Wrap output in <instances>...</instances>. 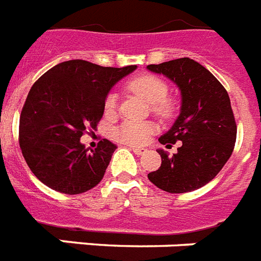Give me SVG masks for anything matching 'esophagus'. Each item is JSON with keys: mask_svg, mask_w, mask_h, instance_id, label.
Returning <instances> with one entry per match:
<instances>
[{"mask_svg": "<svg viewBox=\"0 0 261 261\" xmlns=\"http://www.w3.org/2000/svg\"><path fill=\"white\" fill-rule=\"evenodd\" d=\"M136 155H144L145 153V149H143V148H130Z\"/></svg>", "mask_w": 261, "mask_h": 261, "instance_id": "esophagus-1", "label": "esophagus"}]
</instances>
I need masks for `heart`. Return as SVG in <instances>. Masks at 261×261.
Instances as JSON below:
<instances>
[{"instance_id":"b5f03b06","label":"heart","mask_w":261,"mask_h":261,"mask_svg":"<svg viewBox=\"0 0 261 261\" xmlns=\"http://www.w3.org/2000/svg\"><path fill=\"white\" fill-rule=\"evenodd\" d=\"M130 90L137 93L145 99L148 103L153 105V112L160 117L170 116L172 106L171 102L166 99L167 85L158 76L153 75H144L139 78L133 79L129 83ZM117 103V95L110 93L105 99V109L108 112L113 110ZM153 132V126L147 122H139V121H125L114 130V137L118 141L129 145H143L147 143L149 135Z\"/></svg>"}]
</instances>
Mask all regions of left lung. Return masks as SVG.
Instances as JSON below:
<instances>
[{"label":"left lung","mask_w":261,"mask_h":261,"mask_svg":"<svg viewBox=\"0 0 261 261\" xmlns=\"http://www.w3.org/2000/svg\"><path fill=\"white\" fill-rule=\"evenodd\" d=\"M147 70L164 75L180 91V113L159 141L171 147L182 141L172 156H162L159 170L148 174L167 193H189L205 186L232 155L237 126L228 91L212 72L190 58L149 64Z\"/></svg>","instance_id":"8db88e82"}]
</instances>
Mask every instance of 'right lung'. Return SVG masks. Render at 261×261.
Returning <instances> with one entry per match:
<instances>
[{"label":"right lung","mask_w":261,"mask_h":261,"mask_svg":"<svg viewBox=\"0 0 261 261\" xmlns=\"http://www.w3.org/2000/svg\"><path fill=\"white\" fill-rule=\"evenodd\" d=\"M136 68L75 59L56 64L37 79L20 117V147L40 182L70 195L101 182L117 147L103 139L89 151L81 137L101 120L110 89Z\"/></svg>","instance_id":"right-lung-1"}]
</instances>
